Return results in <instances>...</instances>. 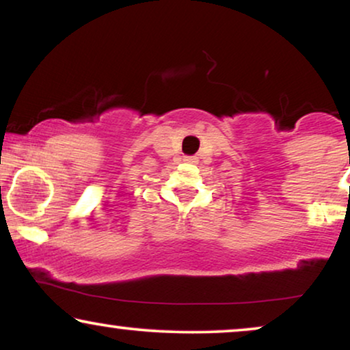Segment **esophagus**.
Segmentation results:
<instances>
[{"instance_id":"34e87169","label":"esophagus","mask_w":350,"mask_h":350,"mask_svg":"<svg viewBox=\"0 0 350 350\" xmlns=\"http://www.w3.org/2000/svg\"><path fill=\"white\" fill-rule=\"evenodd\" d=\"M185 162H189V164H196V162H198V157H196V156H185Z\"/></svg>"}]
</instances>
